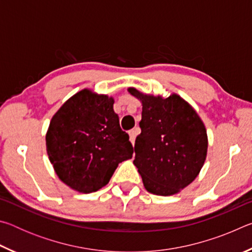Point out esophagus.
I'll return each instance as SVG.
<instances>
[{"mask_svg":"<svg viewBox=\"0 0 252 252\" xmlns=\"http://www.w3.org/2000/svg\"><path fill=\"white\" fill-rule=\"evenodd\" d=\"M139 134V127H135V129H133V130H131L130 132H129V136H130V142L133 144L134 143V141H135V136Z\"/></svg>","mask_w":252,"mask_h":252,"instance_id":"34e87169","label":"esophagus"}]
</instances>
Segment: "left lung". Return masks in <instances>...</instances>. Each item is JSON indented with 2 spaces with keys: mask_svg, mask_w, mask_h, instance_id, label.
Listing matches in <instances>:
<instances>
[{
  "mask_svg": "<svg viewBox=\"0 0 252 252\" xmlns=\"http://www.w3.org/2000/svg\"><path fill=\"white\" fill-rule=\"evenodd\" d=\"M127 91L142 103L133 163L143 186L157 195L176 194L198 177L206 161V126L192 106L176 93L164 99L134 88Z\"/></svg>",
  "mask_w": 252,
  "mask_h": 252,
  "instance_id": "obj_1",
  "label": "left lung"
}]
</instances>
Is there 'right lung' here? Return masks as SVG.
Instances as JSON below:
<instances>
[{"label":"right lung","mask_w":252,"mask_h":252,"mask_svg":"<svg viewBox=\"0 0 252 252\" xmlns=\"http://www.w3.org/2000/svg\"><path fill=\"white\" fill-rule=\"evenodd\" d=\"M112 96L84 89L54 114L46 132V151L55 173L71 189L94 192L108 185L133 147L121 130Z\"/></svg>","instance_id":"add662e5"}]
</instances>
